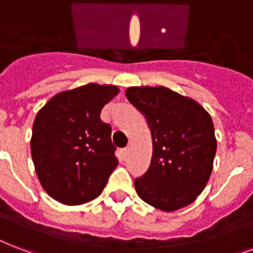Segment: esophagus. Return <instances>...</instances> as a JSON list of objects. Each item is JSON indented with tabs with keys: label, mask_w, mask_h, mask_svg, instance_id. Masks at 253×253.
<instances>
[{
	"label": "esophagus",
	"mask_w": 253,
	"mask_h": 253,
	"mask_svg": "<svg viewBox=\"0 0 253 253\" xmlns=\"http://www.w3.org/2000/svg\"><path fill=\"white\" fill-rule=\"evenodd\" d=\"M128 152H129V148H124V149H123V155H124V157L128 155Z\"/></svg>",
	"instance_id": "1"
}]
</instances>
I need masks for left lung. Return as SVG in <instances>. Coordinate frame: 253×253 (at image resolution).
Instances as JSON below:
<instances>
[{
    "instance_id": "obj_1",
    "label": "left lung",
    "mask_w": 253,
    "mask_h": 253,
    "mask_svg": "<svg viewBox=\"0 0 253 253\" xmlns=\"http://www.w3.org/2000/svg\"><path fill=\"white\" fill-rule=\"evenodd\" d=\"M125 94L145 116L153 145L149 168L134 180L137 195L164 212L189 206L213 169L217 141L210 113L165 86H132Z\"/></svg>"
}]
</instances>
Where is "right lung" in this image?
Masks as SVG:
<instances>
[{"instance_id":"right-lung-1","label":"right lung","mask_w":253,"mask_h":253,"mask_svg":"<svg viewBox=\"0 0 253 253\" xmlns=\"http://www.w3.org/2000/svg\"><path fill=\"white\" fill-rule=\"evenodd\" d=\"M119 94L115 85L86 84L56 94L36 116L30 151L46 193L66 206L96 199L119 164L112 128L100 119Z\"/></svg>"}]
</instances>
